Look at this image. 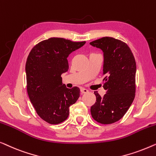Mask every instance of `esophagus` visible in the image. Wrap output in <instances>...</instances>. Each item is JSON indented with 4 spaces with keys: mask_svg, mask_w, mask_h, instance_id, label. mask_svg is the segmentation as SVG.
<instances>
[{
    "mask_svg": "<svg viewBox=\"0 0 156 156\" xmlns=\"http://www.w3.org/2000/svg\"><path fill=\"white\" fill-rule=\"evenodd\" d=\"M80 92H81V93H82V94H85V93H88V90L85 89V88H84V87H81Z\"/></svg>",
    "mask_w": 156,
    "mask_h": 156,
    "instance_id": "1",
    "label": "esophagus"
}]
</instances>
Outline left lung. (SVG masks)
<instances>
[{"mask_svg":"<svg viewBox=\"0 0 156 156\" xmlns=\"http://www.w3.org/2000/svg\"><path fill=\"white\" fill-rule=\"evenodd\" d=\"M90 44L103 52V87L106 90L103 97L94 92L96 102L90 108L91 115L101 124H112L122 119L134 100V56L126 44L113 37H102Z\"/></svg>","mask_w":156,"mask_h":156,"instance_id":"obj_1","label":"left lung"}]
</instances>
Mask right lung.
Listing matches in <instances>:
<instances>
[{
  "mask_svg": "<svg viewBox=\"0 0 156 156\" xmlns=\"http://www.w3.org/2000/svg\"><path fill=\"white\" fill-rule=\"evenodd\" d=\"M85 44L51 37L30 52L25 65L27 93L37 115L49 124L65 121L70 106L80 97V89L67 88L61 76L69 70V54Z\"/></svg>",
  "mask_w": 156,
  "mask_h": 156,
  "instance_id": "right-lung-1",
  "label": "right lung"
}]
</instances>
